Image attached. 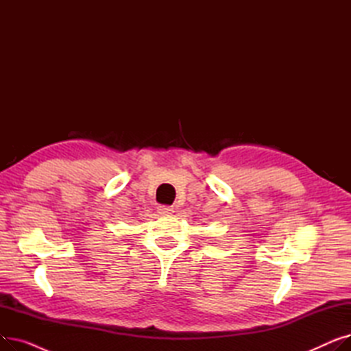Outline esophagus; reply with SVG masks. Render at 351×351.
I'll list each match as a JSON object with an SVG mask.
<instances>
[{
    "instance_id": "1",
    "label": "esophagus",
    "mask_w": 351,
    "mask_h": 351,
    "mask_svg": "<svg viewBox=\"0 0 351 351\" xmlns=\"http://www.w3.org/2000/svg\"><path fill=\"white\" fill-rule=\"evenodd\" d=\"M158 212L160 215H172L175 212V209H173V206H159Z\"/></svg>"
}]
</instances>
